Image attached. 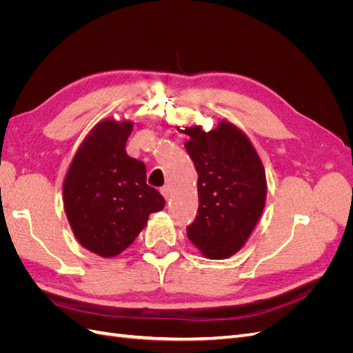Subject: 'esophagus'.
<instances>
[{
	"label": "esophagus",
	"mask_w": 353,
	"mask_h": 353,
	"mask_svg": "<svg viewBox=\"0 0 353 353\" xmlns=\"http://www.w3.org/2000/svg\"><path fill=\"white\" fill-rule=\"evenodd\" d=\"M160 193L163 194V197H165L166 200H169V197H170V187H169V185H163L162 188H160Z\"/></svg>",
	"instance_id": "1"
}]
</instances>
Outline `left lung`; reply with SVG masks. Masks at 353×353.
I'll return each instance as SVG.
<instances>
[{
    "instance_id": "left-lung-1",
    "label": "left lung",
    "mask_w": 353,
    "mask_h": 353,
    "mask_svg": "<svg viewBox=\"0 0 353 353\" xmlns=\"http://www.w3.org/2000/svg\"><path fill=\"white\" fill-rule=\"evenodd\" d=\"M183 132L199 175V210L187 236L206 258L227 259L243 248L262 215L263 165L249 138L227 121L209 132L197 125Z\"/></svg>"
}]
</instances>
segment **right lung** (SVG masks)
<instances>
[{
	"instance_id": "add662e5",
	"label": "right lung",
	"mask_w": 353,
	"mask_h": 353,
	"mask_svg": "<svg viewBox=\"0 0 353 353\" xmlns=\"http://www.w3.org/2000/svg\"><path fill=\"white\" fill-rule=\"evenodd\" d=\"M132 122L105 119L85 137L63 183V203L74 237L90 252H123L165 199L145 183V165L126 154Z\"/></svg>"
}]
</instances>
